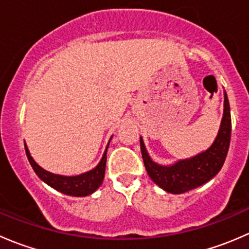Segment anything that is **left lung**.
<instances>
[{
  "label": "left lung",
  "instance_id": "8db88e82",
  "mask_svg": "<svg viewBox=\"0 0 249 249\" xmlns=\"http://www.w3.org/2000/svg\"><path fill=\"white\" fill-rule=\"evenodd\" d=\"M231 137V115L229 100L224 92V113L219 131L214 142L210 148L189 159L179 160L170 166H162L150 159L144 147L142 137H140L141 152L148 176L155 184L167 193L182 194L195 189L212 179L222 169L227 158Z\"/></svg>",
  "mask_w": 249,
  "mask_h": 249
}]
</instances>
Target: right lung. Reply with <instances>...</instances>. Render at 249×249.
Wrapping results in <instances>:
<instances>
[{
    "mask_svg": "<svg viewBox=\"0 0 249 249\" xmlns=\"http://www.w3.org/2000/svg\"><path fill=\"white\" fill-rule=\"evenodd\" d=\"M110 140H112V137H110ZM108 144H107V148H108ZM107 148L106 150H105L101 161L99 162V165H97L95 169L78 176H61L54 175V173H50L46 171L44 169H42V167L32 159L29 149H27V147L25 145L27 159H29L30 164H31L32 169L36 172V175L38 176L43 182H46L48 185H50V187L56 189L57 192L62 193V194L70 195V196H87V195L92 194V193L102 184V180H104L105 177V170H106Z\"/></svg>",
    "mask_w": 249,
    "mask_h": 249,
    "instance_id": "obj_1",
    "label": "right lung"
}]
</instances>
